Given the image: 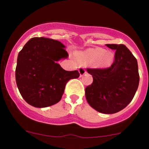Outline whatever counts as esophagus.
Returning a JSON list of instances; mask_svg holds the SVG:
<instances>
[{
  "instance_id": "1",
  "label": "esophagus",
  "mask_w": 149,
  "mask_h": 149,
  "mask_svg": "<svg viewBox=\"0 0 149 149\" xmlns=\"http://www.w3.org/2000/svg\"><path fill=\"white\" fill-rule=\"evenodd\" d=\"M79 73H80L81 76H84V74H86V69L84 68H82V67L79 68Z\"/></svg>"
}]
</instances>
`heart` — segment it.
<instances>
[{
	"label": "heart",
	"instance_id": "1",
	"mask_svg": "<svg viewBox=\"0 0 149 149\" xmlns=\"http://www.w3.org/2000/svg\"><path fill=\"white\" fill-rule=\"evenodd\" d=\"M79 58L85 64H94L99 68L109 67L112 64L115 55L102 48H90L79 53Z\"/></svg>",
	"mask_w": 149,
	"mask_h": 149
}]
</instances>
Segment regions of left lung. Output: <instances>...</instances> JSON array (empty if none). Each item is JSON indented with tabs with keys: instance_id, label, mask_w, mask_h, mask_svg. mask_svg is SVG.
<instances>
[{
	"instance_id": "left-lung-1",
	"label": "left lung",
	"mask_w": 149,
	"mask_h": 149,
	"mask_svg": "<svg viewBox=\"0 0 149 149\" xmlns=\"http://www.w3.org/2000/svg\"><path fill=\"white\" fill-rule=\"evenodd\" d=\"M115 50V61L104 69H87L93 83L85 89L87 102L97 112L114 114L129 104L139 84L137 60L124 45H106Z\"/></svg>"
}]
</instances>
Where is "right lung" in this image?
Here are the masks:
<instances>
[{"label":"right lung","instance_id":"add662e5","mask_svg":"<svg viewBox=\"0 0 149 149\" xmlns=\"http://www.w3.org/2000/svg\"><path fill=\"white\" fill-rule=\"evenodd\" d=\"M61 42L34 37L19 52L16 81L21 95L37 108L52 106L62 98L67 82L79 77L78 70L67 71L58 61L68 57Z\"/></svg>","mask_w":149,"mask_h":149}]
</instances>
